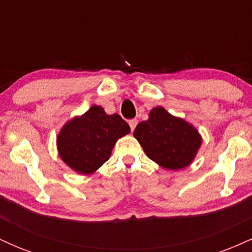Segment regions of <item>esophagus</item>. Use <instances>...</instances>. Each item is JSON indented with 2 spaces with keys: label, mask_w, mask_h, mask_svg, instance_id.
I'll return each instance as SVG.
<instances>
[{
  "label": "esophagus",
  "mask_w": 252,
  "mask_h": 252,
  "mask_svg": "<svg viewBox=\"0 0 252 252\" xmlns=\"http://www.w3.org/2000/svg\"><path fill=\"white\" fill-rule=\"evenodd\" d=\"M138 121L134 118V120H130L129 121V126H130V129H131V131H134V129L136 128V126H137Z\"/></svg>",
  "instance_id": "34e87169"
}]
</instances>
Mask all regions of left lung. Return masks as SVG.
Segmentation results:
<instances>
[{
	"instance_id": "obj_1",
	"label": "left lung",
	"mask_w": 252,
	"mask_h": 252,
	"mask_svg": "<svg viewBox=\"0 0 252 252\" xmlns=\"http://www.w3.org/2000/svg\"><path fill=\"white\" fill-rule=\"evenodd\" d=\"M134 136L150 160L172 170L189 166L201 143L192 126L161 106L149 112L148 120L138 123Z\"/></svg>"
}]
</instances>
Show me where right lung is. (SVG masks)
<instances>
[{"label": "right lung", "instance_id": "1", "mask_svg": "<svg viewBox=\"0 0 252 252\" xmlns=\"http://www.w3.org/2000/svg\"><path fill=\"white\" fill-rule=\"evenodd\" d=\"M129 132V124L120 115H106L94 105L62 129L58 136L60 158L77 172L91 174L109 160L118 138Z\"/></svg>", "mask_w": 252, "mask_h": 252}]
</instances>
